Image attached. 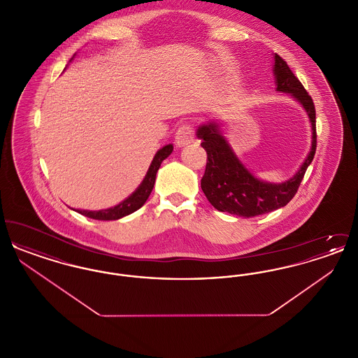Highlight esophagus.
<instances>
[{
    "label": "esophagus",
    "instance_id": "esophagus-1",
    "mask_svg": "<svg viewBox=\"0 0 358 358\" xmlns=\"http://www.w3.org/2000/svg\"><path fill=\"white\" fill-rule=\"evenodd\" d=\"M194 139V129L192 123L181 124L176 131V143L177 146H185L187 143L193 142Z\"/></svg>",
    "mask_w": 358,
    "mask_h": 358
}]
</instances>
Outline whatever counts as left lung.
<instances>
[{"label":"left lung","mask_w":358,"mask_h":358,"mask_svg":"<svg viewBox=\"0 0 358 358\" xmlns=\"http://www.w3.org/2000/svg\"><path fill=\"white\" fill-rule=\"evenodd\" d=\"M273 57L276 90L291 94L308 114L313 130L311 150L301 169L289 181L282 184L263 182L238 161L216 123L200 126L197 136L203 139L201 146L208 155L206 168L201 178V189L208 201L220 212H228L241 217H255L289 204L298 192L317 150L314 102L299 79L292 73L286 60L276 53Z\"/></svg>","instance_id":"left-lung-1"}]
</instances>
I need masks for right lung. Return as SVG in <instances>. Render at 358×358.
I'll list each match as a JSON object with an SVG mask.
<instances>
[{
	"mask_svg": "<svg viewBox=\"0 0 358 358\" xmlns=\"http://www.w3.org/2000/svg\"><path fill=\"white\" fill-rule=\"evenodd\" d=\"M171 152H173V145H166V146H164L162 149H159L157 152V154L154 155L153 161H152V165H150L149 171H148L143 181H142V184L138 187L136 192L129 199L122 201L120 205H115L113 208L103 209V210H80V209H78L76 212H79L80 215H85L90 219L103 220V222L118 220L120 217H124V216L136 212V209H139L149 199V196L153 190L157 171L159 169L162 161L165 158H168Z\"/></svg>",
	"mask_w": 358,
	"mask_h": 358,
	"instance_id": "add662e5",
	"label": "right lung"
}]
</instances>
